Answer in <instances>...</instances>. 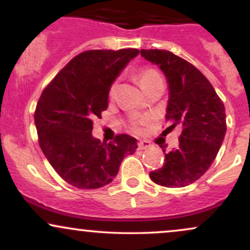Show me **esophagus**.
<instances>
[{
  "label": "esophagus",
  "instance_id": "1",
  "mask_svg": "<svg viewBox=\"0 0 250 250\" xmlns=\"http://www.w3.org/2000/svg\"><path fill=\"white\" fill-rule=\"evenodd\" d=\"M151 147V143L149 141H146V140H143V141H140L139 145H137V148L140 149V150H142V149H148Z\"/></svg>",
  "mask_w": 250,
  "mask_h": 250
}]
</instances>
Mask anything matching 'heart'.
Instances as JSON below:
<instances>
[{
    "label": "heart",
    "instance_id": "heart-1",
    "mask_svg": "<svg viewBox=\"0 0 250 250\" xmlns=\"http://www.w3.org/2000/svg\"><path fill=\"white\" fill-rule=\"evenodd\" d=\"M140 82H141V85L143 87L145 84H147L149 82H153L155 80H159L161 79V76L159 75V74L156 73V71L153 70V69H146V70H142L141 73H140ZM114 90H115V84L111 85L110 88V94L114 93ZM146 120L142 119V117H135L133 120V125L135 129H139V125H141V123L145 122Z\"/></svg>",
    "mask_w": 250,
    "mask_h": 250
}]
</instances>
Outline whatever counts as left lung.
Masks as SVG:
<instances>
[{
	"label": "left lung",
	"instance_id": "left-lung-1",
	"mask_svg": "<svg viewBox=\"0 0 250 250\" xmlns=\"http://www.w3.org/2000/svg\"><path fill=\"white\" fill-rule=\"evenodd\" d=\"M141 55L167 79V130L181 128L179 147L163 150L165 163L149 176L163 187H186L208 170L219 153L227 131L225 105L207 77L182 57L160 49H141Z\"/></svg>",
	"mask_w": 250,
	"mask_h": 250
}]
</instances>
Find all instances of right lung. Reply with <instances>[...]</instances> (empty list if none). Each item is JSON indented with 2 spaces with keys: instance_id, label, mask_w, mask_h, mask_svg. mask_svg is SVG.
Segmentation results:
<instances>
[{
  "instance_id": "obj_1",
  "label": "right lung",
  "mask_w": 250,
  "mask_h": 250,
  "mask_svg": "<svg viewBox=\"0 0 250 250\" xmlns=\"http://www.w3.org/2000/svg\"><path fill=\"white\" fill-rule=\"evenodd\" d=\"M140 50H88L79 54L45 87L37 102L39 143L51 167L81 189L108 185L137 141L127 134L101 143L91 135L93 119L108 108L111 84Z\"/></svg>"
}]
</instances>
